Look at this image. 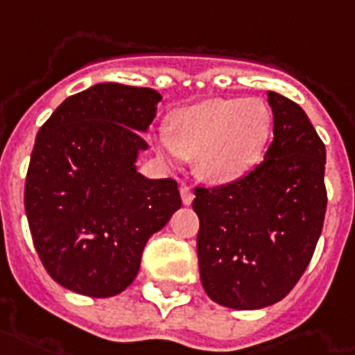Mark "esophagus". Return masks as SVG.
<instances>
[{
	"mask_svg": "<svg viewBox=\"0 0 355 355\" xmlns=\"http://www.w3.org/2000/svg\"><path fill=\"white\" fill-rule=\"evenodd\" d=\"M180 198H182V203L190 205L193 201V191L188 188V186H180Z\"/></svg>",
	"mask_w": 355,
	"mask_h": 355,
	"instance_id": "obj_1",
	"label": "esophagus"
}]
</instances>
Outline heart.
<instances>
[{"instance_id":"b5f03b06","label":"heart","mask_w":355,"mask_h":355,"mask_svg":"<svg viewBox=\"0 0 355 355\" xmlns=\"http://www.w3.org/2000/svg\"><path fill=\"white\" fill-rule=\"evenodd\" d=\"M271 130V111L258 97L207 99L171 114L159 150L193 159L205 182L227 184L259 164Z\"/></svg>"}]
</instances>
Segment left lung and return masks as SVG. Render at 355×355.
Wrapping results in <instances>:
<instances>
[{
	"label": "left lung",
	"mask_w": 355,
	"mask_h": 355,
	"mask_svg": "<svg viewBox=\"0 0 355 355\" xmlns=\"http://www.w3.org/2000/svg\"><path fill=\"white\" fill-rule=\"evenodd\" d=\"M272 143L244 177L196 186L201 284L218 304L254 311L284 299L324 227L325 146L297 103L267 92Z\"/></svg>",
	"instance_id": "8db88e82"
}]
</instances>
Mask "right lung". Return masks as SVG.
Returning a JSON list of instances; mask_svg holds the SVG:
<instances>
[{
	"label": "right lung",
	"instance_id": "1",
	"mask_svg": "<svg viewBox=\"0 0 355 355\" xmlns=\"http://www.w3.org/2000/svg\"><path fill=\"white\" fill-rule=\"evenodd\" d=\"M162 96L96 84L65 99L41 125L24 188L33 246L58 284L111 297L137 277L152 233L180 209L173 178L143 177L135 159Z\"/></svg>",
	"mask_w": 355,
	"mask_h": 355
}]
</instances>
